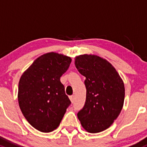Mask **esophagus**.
Returning a JSON list of instances; mask_svg holds the SVG:
<instances>
[{"label": "esophagus", "instance_id": "esophagus-1", "mask_svg": "<svg viewBox=\"0 0 147 147\" xmlns=\"http://www.w3.org/2000/svg\"><path fill=\"white\" fill-rule=\"evenodd\" d=\"M69 99H70L71 102H73L74 100H75V95H70V96H69Z\"/></svg>", "mask_w": 147, "mask_h": 147}]
</instances>
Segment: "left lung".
<instances>
[{
  "label": "left lung",
  "instance_id": "1",
  "mask_svg": "<svg viewBox=\"0 0 147 147\" xmlns=\"http://www.w3.org/2000/svg\"><path fill=\"white\" fill-rule=\"evenodd\" d=\"M75 65L85 77L86 88V100L78 113V119L87 131H102L111 126L123 108V80L111 64L98 56L80 55Z\"/></svg>",
  "mask_w": 147,
  "mask_h": 147
}]
</instances>
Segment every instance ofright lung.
Segmentation results:
<instances>
[{
  "label": "right lung",
  "mask_w": 147,
  "mask_h": 147,
  "mask_svg": "<svg viewBox=\"0 0 147 147\" xmlns=\"http://www.w3.org/2000/svg\"><path fill=\"white\" fill-rule=\"evenodd\" d=\"M71 60L55 52L47 53L36 59L20 78V108L28 123L40 131L56 129L71 104L60 82Z\"/></svg>",
  "instance_id": "right-lung-1"
}]
</instances>
